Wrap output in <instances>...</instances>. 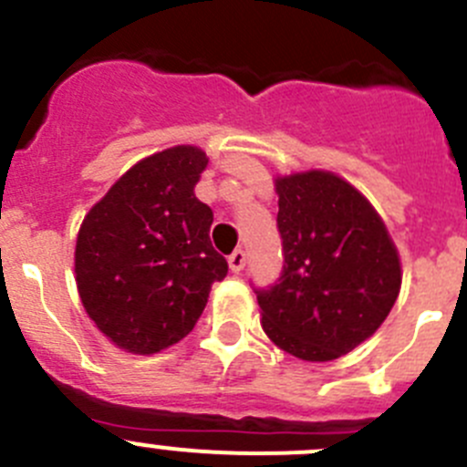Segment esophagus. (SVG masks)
I'll return each instance as SVG.
<instances>
[{
  "instance_id": "obj_1",
  "label": "esophagus",
  "mask_w": 467,
  "mask_h": 467,
  "mask_svg": "<svg viewBox=\"0 0 467 467\" xmlns=\"http://www.w3.org/2000/svg\"><path fill=\"white\" fill-rule=\"evenodd\" d=\"M228 265H230V271L239 274V271L246 266V251H244V248H237V251H233V255L228 257Z\"/></svg>"
}]
</instances>
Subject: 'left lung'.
I'll return each mask as SVG.
<instances>
[{
  "label": "left lung",
  "mask_w": 467,
  "mask_h": 467,
  "mask_svg": "<svg viewBox=\"0 0 467 467\" xmlns=\"http://www.w3.org/2000/svg\"><path fill=\"white\" fill-rule=\"evenodd\" d=\"M283 274L255 287L262 328L287 354L326 363L377 333L400 296V253L368 198L328 171L275 180Z\"/></svg>",
  "instance_id": "8db88e82"
}]
</instances>
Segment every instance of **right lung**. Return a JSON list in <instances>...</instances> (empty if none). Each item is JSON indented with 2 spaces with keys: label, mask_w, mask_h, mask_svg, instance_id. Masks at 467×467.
<instances>
[{
  "label": "right lung",
  "mask_w": 467,
  "mask_h": 467,
  "mask_svg": "<svg viewBox=\"0 0 467 467\" xmlns=\"http://www.w3.org/2000/svg\"><path fill=\"white\" fill-rule=\"evenodd\" d=\"M207 166L196 146L134 164L84 216L75 248L79 298L99 330L150 356L187 337L228 262L214 251V214L193 193Z\"/></svg>",
  "instance_id": "add662e5"
}]
</instances>
